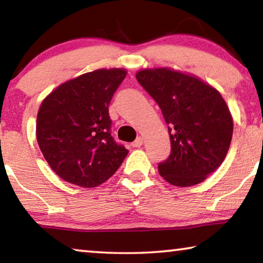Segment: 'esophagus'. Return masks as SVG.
Segmentation results:
<instances>
[{
	"instance_id": "34e87169",
	"label": "esophagus",
	"mask_w": 263,
	"mask_h": 263,
	"mask_svg": "<svg viewBox=\"0 0 263 263\" xmlns=\"http://www.w3.org/2000/svg\"><path fill=\"white\" fill-rule=\"evenodd\" d=\"M143 145V138L142 137H138V138H137L135 142L132 143V146L133 147H139V146H142Z\"/></svg>"
}]
</instances>
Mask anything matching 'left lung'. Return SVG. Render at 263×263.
<instances>
[{"label":"left lung","mask_w":263,"mask_h":263,"mask_svg":"<svg viewBox=\"0 0 263 263\" xmlns=\"http://www.w3.org/2000/svg\"><path fill=\"white\" fill-rule=\"evenodd\" d=\"M136 79L160 106L170 136V155L158 164L167 182L194 186L219 168L230 146L234 123L219 91L187 73L145 69Z\"/></svg>","instance_id":"1"}]
</instances>
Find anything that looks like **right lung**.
Here are the masks:
<instances>
[{"instance_id":"add662e5","label":"right lung","mask_w":263,"mask_h":263,"mask_svg":"<svg viewBox=\"0 0 263 263\" xmlns=\"http://www.w3.org/2000/svg\"><path fill=\"white\" fill-rule=\"evenodd\" d=\"M126 76L100 69L61 84L44 99L36 139L54 173L66 182L96 187L120 167L128 150L110 136L108 106Z\"/></svg>"}]
</instances>
